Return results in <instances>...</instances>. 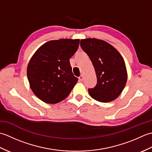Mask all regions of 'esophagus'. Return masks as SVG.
I'll return each mask as SVG.
<instances>
[{
	"mask_svg": "<svg viewBox=\"0 0 152 152\" xmlns=\"http://www.w3.org/2000/svg\"><path fill=\"white\" fill-rule=\"evenodd\" d=\"M79 80H80V81H82V80H83V75H81L80 77H79Z\"/></svg>",
	"mask_w": 152,
	"mask_h": 152,
	"instance_id": "esophagus-1",
	"label": "esophagus"
}]
</instances>
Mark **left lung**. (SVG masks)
I'll return each mask as SVG.
<instances>
[{"label":"left lung","instance_id":"8db88e82","mask_svg":"<svg viewBox=\"0 0 152 152\" xmlns=\"http://www.w3.org/2000/svg\"><path fill=\"white\" fill-rule=\"evenodd\" d=\"M80 46L91 59L97 78L95 88L88 89L89 95L101 102L114 101L127 83V72L124 58L114 46L102 40L82 39Z\"/></svg>","mask_w":152,"mask_h":152}]
</instances>
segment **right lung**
<instances>
[{"label": "right lung", "instance_id": "add662e5", "mask_svg": "<svg viewBox=\"0 0 152 152\" xmlns=\"http://www.w3.org/2000/svg\"><path fill=\"white\" fill-rule=\"evenodd\" d=\"M80 39L50 40L35 51L28 62L27 78L34 94L43 102L56 104L67 97L78 78L69 59L76 53Z\"/></svg>", "mask_w": 152, "mask_h": 152}]
</instances>
